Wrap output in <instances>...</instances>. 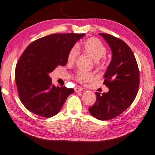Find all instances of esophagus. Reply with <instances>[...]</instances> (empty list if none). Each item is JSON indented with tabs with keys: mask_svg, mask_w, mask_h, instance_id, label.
I'll return each instance as SVG.
<instances>
[{
	"mask_svg": "<svg viewBox=\"0 0 155 155\" xmlns=\"http://www.w3.org/2000/svg\"><path fill=\"white\" fill-rule=\"evenodd\" d=\"M82 91H83V90H82V88L81 87H78V86H77V87H75L74 88V91L77 92H81Z\"/></svg>",
	"mask_w": 155,
	"mask_h": 155,
	"instance_id": "obj_1",
	"label": "esophagus"
}]
</instances>
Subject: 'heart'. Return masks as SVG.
Instances as JSON below:
<instances>
[{"mask_svg": "<svg viewBox=\"0 0 155 155\" xmlns=\"http://www.w3.org/2000/svg\"><path fill=\"white\" fill-rule=\"evenodd\" d=\"M81 48L94 60H99L106 53V47L98 39L95 38H91L86 39L82 44ZM77 55L78 49L76 47H73L68 53L67 62L70 64L73 63L76 60ZM96 63H98V61H96ZM74 77L78 82H82V83L91 81L94 79V74L92 73L82 71H77Z\"/></svg>", "mask_w": 155, "mask_h": 155, "instance_id": "1", "label": "heart"}]
</instances>
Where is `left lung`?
Segmentation results:
<instances>
[{
  "label": "left lung",
  "instance_id": "1",
  "mask_svg": "<svg viewBox=\"0 0 155 155\" xmlns=\"http://www.w3.org/2000/svg\"><path fill=\"white\" fill-rule=\"evenodd\" d=\"M99 34L112 52L103 83L109 91L102 95L96 92V102L88 110L98 120H108L123 113L134 101L139 86V71L134 53L123 40L107 34Z\"/></svg>",
  "mask_w": 155,
  "mask_h": 155
}]
</instances>
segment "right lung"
<instances>
[{"label": "right lung", "mask_w": 155, "mask_h": 155, "mask_svg": "<svg viewBox=\"0 0 155 155\" xmlns=\"http://www.w3.org/2000/svg\"><path fill=\"white\" fill-rule=\"evenodd\" d=\"M85 34H54L36 39L21 54L15 70V81L21 102L38 116L51 117L59 112L67 97L74 92L55 86L49 73L64 66L67 55Z\"/></svg>", "instance_id": "right-lung-1"}]
</instances>
